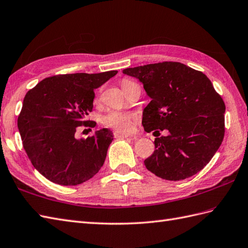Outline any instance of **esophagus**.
<instances>
[{"label":"esophagus","instance_id":"1","mask_svg":"<svg viewBox=\"0 0 248 248\" xmlns=\"http://www.w3.org/2000/svg\"><path fill=\"white\" fill-rule=\"evenodd\" d=\"M114 136H115V138H128V137H131V135L125 134V133H123V132H118V131L114 132Z\"/></svg>","mask_w":248,"mask_h":248}]
</instances>
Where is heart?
Wrapping results in <instances>:
<instances>
[{
  "instance_id": "b5f03b06",
  "label": "heart",
  "mask_w": 248,
  "mask_h": 248,
  "mask_svg": "<svg viewBox=\"0 0 248 248\" xmlns=\"http://www.w3.org/2000/svg\"><path fill=\"white\" fill-rule=\"evenodd\" d=\"M132 84H134V82L129 79H124L122 81L123 89L131 86ZM135 120H136V116L134 114L112 110L103 116L101 122H103V124L106 126L115 129L118 132H129L132 129L133 124H134Z\"/></svg>"
}]
</instances>
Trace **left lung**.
<instances>
[{"label": "left lung", "mask_w": 248, "mask_h": 248, "mask_svg": "<svg viewBox=\"0 0 248 248\" xmlns=\"http://www.w3.org/2000/svg\"><path fill=\"white\" fill-rule=\"evenodd\" d=\"M151 97L142 113L145 132L168 130L155 138V151L144 160L150 172L178 181L211 161L224 137L225 105L205 74L177 62L126 68ZM154 132V133H155Z\"/></svg>", "instance_id": "8db88e82"}]
</instances>
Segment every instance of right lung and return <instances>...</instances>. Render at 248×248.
I'll return each instance as SVG.
<instances>
[{
  "label": "right lung",
  "instance_id": "obj_1",
  "mask_svg": "<svg viewBox=\"0 0 248 248\" xmlns=\"http://www.w3.org/2000/svg\"><path fill=\"white\" fill-rule=\"evenodd\" d=\"M117 71L54 75L40 81L24 97L17 118L23 147L32 166L50 181L78 186L91 179L105 162L113 140L109 129L86 139L75 138L78 126L93 109L94 89Z\"/></svg>",
  "mask_w": 248,
  "mask_h": 248
}]
</instances>
